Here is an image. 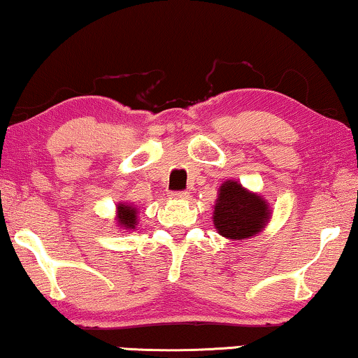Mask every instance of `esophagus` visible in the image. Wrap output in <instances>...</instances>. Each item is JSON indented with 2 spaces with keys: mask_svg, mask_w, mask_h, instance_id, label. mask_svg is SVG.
<instances>
[{
  "mask_svg": "<svg viewBox=\"0 0 358 358\" xmlns=\"http://www.w3.org/2000/svg\"><path fill=\"white\" fill-rule=\"evenodd\" d=\"M171 199H189V192H185V190H179V192H171Z\"/></svg>",
  "mask_w": 358,
  "mask_h": 358,
  "instance_id": "34e87169",
  "label": "esophagus"
}]
</instances>
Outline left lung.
Here are the masks:
<instances>
[{"mask_svg":"<svg viewBox=\"0 0 358 358\" xmlns=\"http://www.w3.org/2000/svg\"><path fill=\"white\" fill-rule=\"evenodd\" d=\"M272 217L271 208L261 195L249 192L238 180L220 185L213 210V224L227 239L239 241L261 233Z\"/></svg>","mask_w":358,"mask_h":358,"instance_id":"obj_1","label":"left lung"}]
</instances>
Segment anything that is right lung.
<instances>
[{
    "instance_id": "obj_1",
    "label": "right lung",
    "mask_w": 358,
    "mask_h": 358,
    "mask_svg": "<svg viewBox=\"0 0 358 358\" xmlns=\"http://www.w3.org/2000/svg\"><path fill=\"white\" fill-rule=\"evenodd\" d=\"M117 224L122 229H135L136 227V208L131 207L129 203H119L117 205Z\"/></svg>"
}]
</instances>
